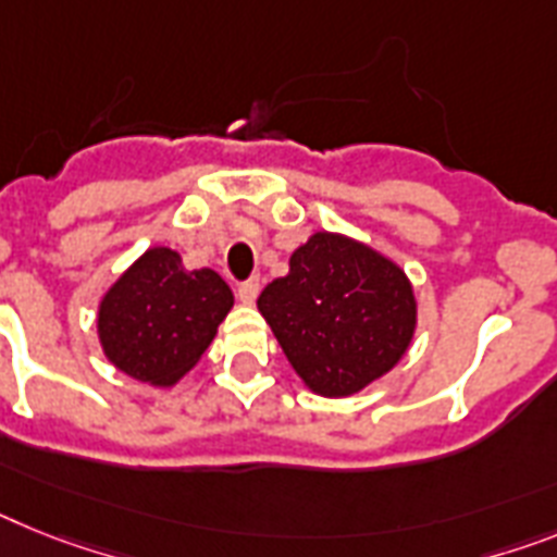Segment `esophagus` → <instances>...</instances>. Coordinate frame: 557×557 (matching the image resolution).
Segmentation results:
<instances>
[{
    "label": "esophagus",
    "instance_id": "esophagus-1",
    "mask_svg": "<svg viewBox=\"0 0 557 557\" xmlns=\"http://www.w3.org/2000/svg\"><path fill=\"white\" fill-rule=\"evenodd\" d=\"M257 294H260V280L257 277L243 280L240 286H237V297H240V302H246V306H251V302L257 300Z\"/></svg>",
    "mask_w": 557,
    "mask_h": 557
}]
</instances>
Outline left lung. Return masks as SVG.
I'll list each match as a JSON object with an SVG mask.
<instances>
[{"label": "left lung", "instance_id": "obj_1", "mask_svg": "<svg viewBox=\"0 0 557 557\" xmlns=\"http://www.w3.org/2000/svg\"><path fill=\"white\" fill-rule=\"evenodd\" d=\"M257 308L317 396L343 399L394 371L413 343L419 302L396 260L357 237L314 232Z\"/></svg>", "mask_w": 557, "mask_h": 557}]
</instances>
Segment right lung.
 <instances>
[{
  "label": "right lung",
  "mask_w": 557,
  "mask_h": 557,
  "mask_svg": "<svg viewBox=\"0 0 557 557\" xmlns=\"http://www.w3.org/2000/svg\"><path fill=\"white\" fill-rule=\"evenodd\" d=\"M232 306L218 271L184 269L175 249L152 246L98 302V343L129 380L172 387L198 366Z\"/></svg>",
  "instance_id": "obj_1"
}]
</instances>
